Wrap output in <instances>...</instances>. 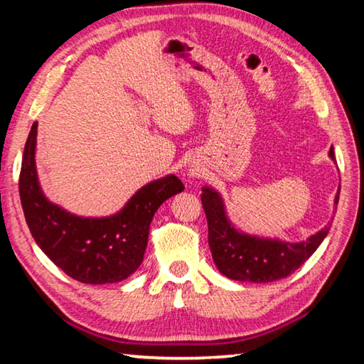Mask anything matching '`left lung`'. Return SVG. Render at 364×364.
<instances>
[{
	"instance_id": "1",
	"label": "left lung",
	"mask_w": 364,
	"mask_h": 364,
	"mask_svg": "<svg viewBox=\"0 0 364 364\" xmlns=\"http://www.w3.org/2000/svg\"><path fill=\"white\" fill-rule=\"evenodd\" d=\"M332 160L334 149H329ZM341 194V186L336 196V205ZM208 225V245L213 262L220 273L234 281L273 282L286 278L300 268L313 255L329 228L318 231L304 242H281L247 236L234 230L228 221L220 196L215 191L204 188L200 196Z\"/></svg>"
}]
</instances>
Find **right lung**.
<instances>
[{"instance_id":"add662e5","label":"right lung","mask_w":364,"mask_h":364,"mask_svg":"<svg viewBox=\"0 0 364 364\" xmlns=\"http://www.w3.org/2000/svg\"><path fill=\"white\" fill-rule=\"evenodd\" d=\"M33 123L23 149L19 176L21 204L35 242L56 267L85 284L125 279L143 262L154 213L168 197L181 193L175 175L141 188L122 212L109 218L67 213L43 196L36 180Z\"/></svg>"}]
</instances>
